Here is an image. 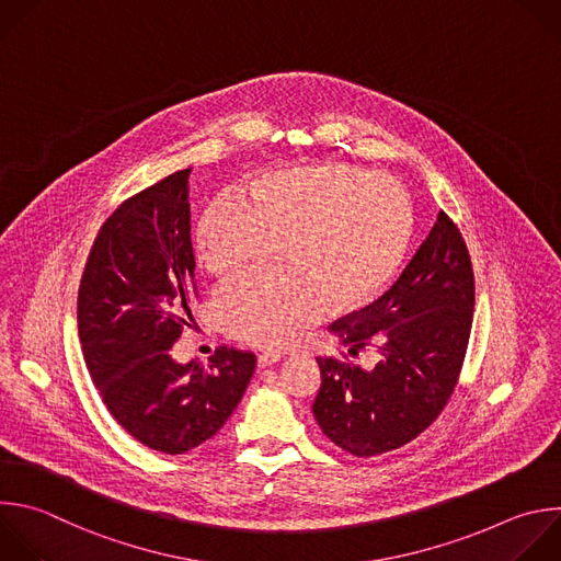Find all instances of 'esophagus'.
<instances>
[{
    "mask_svg": "<svg viewBox=\"0 0 561 561\" xmlns=\"http://www.w3.org/2000/svg\"><path fill=\"white\" fill-rule=\"evenodd\" d=\"M279 358H282L279 352H262V354L257 356V365H260V367H268V365L277 363Z\"/></svg>",
    "mask_w": 561,
    "mask_h": 561,
    "instance_id": "esophagus-1",
    "label": "esophagus"
}]
</instances>
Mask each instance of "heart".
<instances>
[{"mask_svg":"<svg viewBox=\"0 0 561 561\" xmlns=\"http://www.w3.org/2000/svg\"><path fill=\"white\" fill-rule=\"evenodd\" d=\"M414 229L403 184L350 164L297 167L257 180L251 201L218 196L203 211L196 260L216 277L275 251L282 271L222 284L214 310L236 341L277 347L319 321L330 304L356 312L375 304L399 273Z\"/></svg>","mask_w":561,"mask_h":561,"instance_id":"b5f03b06","label":"heart"}]
</instances>
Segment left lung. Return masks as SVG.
Returning a JSON list of instances; mask_svg holds the SVG:
<instances>
[{
  "instance_id": "8db88e82",
  "label": "left lung",
  "mask_w": 561,
  "mask_h": 561,
  "mask_svg": "<svg viewBox=\"0 0 561 561\" xmlns=\"http://www.w3.org/2000/svg\"><path fill=\"white\" fill-rule=\"evenodd\" d=\"M473 304L467 244L440 211L394 286L330 325L352 356L377 347L379 360L363 369L332 356L317 358L321 388L312 414L321 432L358 458L399 449L423 434L458 383Z\"/></svg>"
}]
</instances>
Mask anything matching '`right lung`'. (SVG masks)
<instances>
[{
    "label": "right lung",
    "instance_id": "right-lung-1",
    "mask_svg": "<svg viewBox=\"0 0 561 561\" xmlns=\"http://www.w3.org/2000/svg\"><path fill=\"white\" fill-rule=\"evenodd\" d=\"M190 173L125 201L101 227L79 286V336L90 377L116 423L149 449L184 454L220 432L253 377L255 354L218 347L207 367L175 363L192 319Z\"/></svg>",
    "mask_w": 561,
    "mask_h": 561
}]
</instances>
